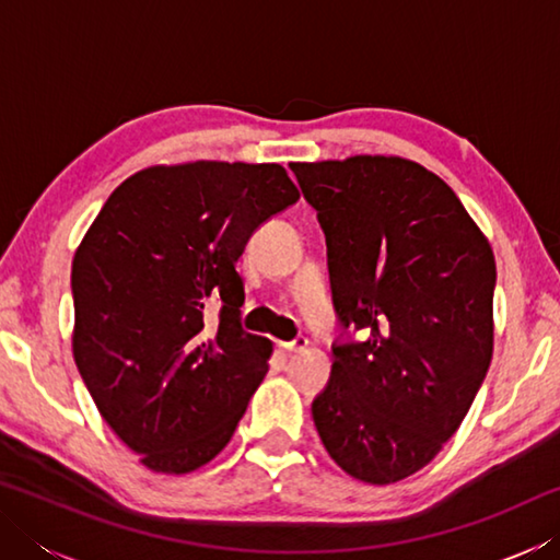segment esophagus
<instances>
[{"label":"esophagus","mask_w":560,"mask_h":560,"mask_svg":"<svg viewBox=\"0 0 560 560\" xmlns=\"http://www.w3.org/2000/svg\"><path fill=\"white\" fill-rule=\"evenodd\" d=\"M308 346V338L306 336H296V338H291V340H283L281 343V348L287 350V353H301L303 348Z\"/></svg>","instance_id":"34e87169"}]
</instances>
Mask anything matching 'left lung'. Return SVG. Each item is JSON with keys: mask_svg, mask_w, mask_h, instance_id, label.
Segmentation results:
<instances>
[{"mask_svg": "<svg viewBox=\"0 0 560 560\" xmlns=\"http://www.w3.org/2000/svg\"><path fill=\"white\" fill-rule=\"evenodd\" d=\"M291 170L326 234L346 336L311 405L316 430L350 477L393 485L434 459L485 383L494 252L452 187L412 160L355 155Z\"/></svg>", "mask_w": 560, "mask_h": 560, "instance_id": "left-lung-1", "label": "left lung"}]
</instances>
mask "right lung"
<instances>
[{
  "instance_id": "obj_1",
  "label": "right lung",
  "mask_w": 560,
  "mask_h": 560,
  "mask_svg": "<svg viewBox=\"0 0 560 560\" xmlns=\"http://www.w3.org/2000/svg\"><path fill=\"white\" fill-rule=\"evenodd\" d=\"M299 200L277 163L148 167L103 205L71 267L73 358L110 430L153 471L220 454L269 371L242 328L249 236Z\"/></svg>"
}]
</instances>
